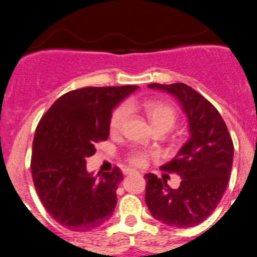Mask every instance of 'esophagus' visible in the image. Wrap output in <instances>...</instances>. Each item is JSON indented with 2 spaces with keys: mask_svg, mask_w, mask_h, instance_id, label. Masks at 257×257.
Returning a JSON list of instances; mask_svg holds the SVG:
<instances>
[{
  "mask_svg": "<svg viewBox=\"0 0 257 257\" xmlns=\"http://www.w3.org/2000/svg\"><path fill=\"white\" fill-rule=\"evenodd\" d=\"M124 174H134V173H137L136 171H133V169H124Z\"/></svg>",
  "mask_w": 257,
  "mask_h": 257,
  "instance_id": "1",
  "label": "esophagus"
}]
</instances>
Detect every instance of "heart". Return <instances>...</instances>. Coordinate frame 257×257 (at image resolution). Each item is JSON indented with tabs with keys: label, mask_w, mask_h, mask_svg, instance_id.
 Segmentation results:
<instances>
[{
	"label": "heart",
	"mask_w": 257,
	"mask_h": 257,
	"mask_svg": "<svg viewBox=\"0 0 257 257\" xmlns=\"http://www.w3.org/2000/svg\"><path fill=\"white\" fill-rule=\"evenodd\" d=\"M139 108L144 111L148 120L154 129L163 128L169 131L177 121V111L169 104L163 101L148 100L143 103L129 101L128 104H120L113 110L109 120V129L111 134L121 132L129 115V109ZM148 161V153L139 149H134L128 154V162L136 167H143Z\"/></svg>",
	"instance_id": "b5f03b06"
}]
</instances>
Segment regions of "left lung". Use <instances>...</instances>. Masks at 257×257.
<instances>
[{"label": "left lung", "mask_w": 257, "mask_h": 257, "mask_svg": "<svg viewBox=\"0 0 257 257\" xmlns=\"http://www.w3.org/2000/svg\"><path fill=\"white\" fill-rule=\"evenodd\" d=\"M148 86L178 99L191 137L178 154L161 167L181 177L178 188H171L154 174H146V203L152 216L164 225L193 227L215 211L225 193L232 168V139L217 109L195 89L182 83Z\"/></svg>", "instance_id": "obj_1"}]
</instances>
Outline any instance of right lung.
I'll return each mask as SVG.
<instances>
[{
    "mask_svg": "<svg viewBox=\"0 0 257 257\" xmlns=\"http://www.w3.org/2000/svg\"><path fill=\"white\" fill-rule=\"evenodd\" d=\"M137 85L76 89L42 115L32 143L31 174L45 210L64 227L85 232L109 220L123 181L118 167L99 178L86 172L95 146L109 137L113 109Z\"/></svg>",
    "mask_w": 257,
    "mask_h": 257,
    "instance_id": "right-lung-1",
    "label": "right lung"
}]
</instances>
